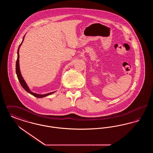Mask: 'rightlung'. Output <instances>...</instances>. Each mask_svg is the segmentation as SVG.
I'll return each mask as SVG.
<instances>
[{
    "label": "right lung",
    "instance_id": "1",
    "mask_svg": "<svg viewBox=\"0 0 153 153\" xmlns=\"http://www.w3.org/2000/svg\"><path fill=\"white\" fill-rule=\"evenodd\" d=\"M24 38L25 36H23V40H22V42L21 44H20L19 48H18V52H17V54H18V57H17V59H16V75H17V77H18V80L21 84V85H22V87L23 88V89L27 91L28 93L30 94L31 95H33L34 96L38 98H41V97H44L45 96H47L48 95H51L52 94L54 93L55 92H52L51 93H48V94H44V95H39V94H37L36 93H34L33 92H31L29 88L27 86V85L26 84L25 81L23 79V78L22 77V74L21 73V71H20V68H19V48H20V46H21L22 42L24 40Z\"/></svg>",
    "mask_w": 153,
    "mask_h": 153
}]
</instances>
